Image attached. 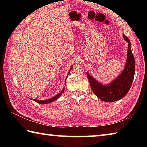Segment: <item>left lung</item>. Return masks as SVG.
<instances>
[{"instance_id": "1", "label": "left lung", "mask_w": 147, "mask_h": 147, "mask_svg": "<svg viewBox=\"0 0 147 147\" xmlns=\"http://www.w3.org/2000/svg\"><path fill=\"white\" fill-rule=\"evenodd\" d=\"M123 38L128 43L127 59L124 70L117 78L108 85H103L93 78L88 72L87 76L93 93L101 100L112 102L123 98L130 90L135 74V59L131 52V43L125 35Z\"/></svg>"}]
</instances>
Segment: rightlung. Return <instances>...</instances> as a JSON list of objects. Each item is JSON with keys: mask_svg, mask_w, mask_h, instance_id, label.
Wrapping results in <instances>:
<instances>
[{"mask_svg": "<svg viewBox=\"0 0 147 147\" xmlns=\"http://www.w3.org/2000/svg\"><path fill=\"white\" fill-rule=\"evenodd\" d=\"M73 66H72L71 67V69H70V71H69V73H68V74H69V73H70V71H71V69L73 68ZM66 79H67V78H66ZM66 79H65V80H66ZM64 90H65V88H63V89H62V91L60 92V93H59L58 94H56V96H53V97H52V98H49V99H47V100H37V99H32V100H33L34 101L36 102H38V103H39V104H45L51 103V102H52L55 101L56 100H57V99H58V98L59 97V96H60L61 95V94L63 93Z\"/></svg>", "mask_w": 147, "mask_h": 147, "instance_id": "right-lung-1", "label": "right lung"}]
</instances>
